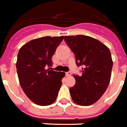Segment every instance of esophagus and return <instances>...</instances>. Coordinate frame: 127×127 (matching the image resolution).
<instances>
[{
  "mask_svg": "<svg viewBox=\"0 0 127 127\" xmlns=\"http://www.w3.org/2000/svg\"><path fill=\"white\" fill-rule=\"evenodd\" d=\"M71 74H72V73H71V72H65V75H66V76H70V75H71Z\"/></svg>",
  "mask_w": 127,
  "mask_h": 127,
  "instance_id": "obj_1",
  "label": "esophagus"
}]
</instances>
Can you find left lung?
<instances>
[{
    "mask_svg": "<svg viewBox=\"0 0 127 127\" xmlns=\"http://www.w3.org/2000/svg\"><path fill=\"white\" fill-rule=\"evenodd\" d=\"M64 41L75 55L76 64L83 65L82 75H74L70 93L75 104L89 106L105 93L110 82L113 60L107 46L85 35L65 36Z\"/></svg>",
    "mask_w": 127,
    "mask_h": 127,
    "instance_id": "1",
    "label": "left lung"
}]
</instances>
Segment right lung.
I'll use <instances>...</instances> for the list:
<instances>
[{
  "label": "right lung",
  "instance_id": "right-lung-1",
  "mask_svg": "<svg viewBox=\"0 0 127 127\" xmlns=\"http://www.w3.org/2000/svg\"><path fill=\"white\" fill-rule=\"evenodd\" d=\"M63 39L64 36L35 38L18 51V80L27 97L37 105H50L57 97L65 72L47 68L52 65V56Z\"/></svg>",
  "mask_w": 127,
  "mask_h": 127
}]
</instances>
